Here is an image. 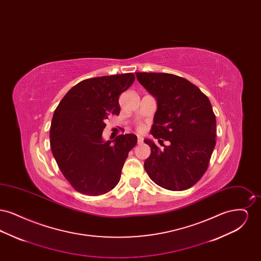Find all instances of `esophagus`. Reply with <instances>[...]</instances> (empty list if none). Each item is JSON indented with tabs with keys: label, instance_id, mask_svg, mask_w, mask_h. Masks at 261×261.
<instances>
[{
	"label": "esophagus",
	"instance_id": "obj_1",
	"mask_svg": "<svg viewBox=\"0 0 261 261\" xmlns=\"http://www.w3.org/2000/svg\"><path fill=\"white\" fill-rule=\"evenodd\" d=\"M143 138L142 137L138 136V140H137V142H138V144L140 145V144H143Z\"/></svg>",
	"mask_w": 261,
	"mask_h": 261
}]
</instances>
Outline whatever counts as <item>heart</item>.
I'll return each mask as SVG.
<instances>
[{"mask_svg":"<svg viewBox=\"0 0 261 261\" xmlns=\"http://www.w3.org/2000/svg\"><path fill=\"white\" fill-rule=\"evenodd\" d=\"M140 130H142V128H140Z\"/></svg>","mask_w":261,"mask_h":261,"instance_id":"heart-1","label":"heart"}]
</instances>
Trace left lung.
Returning <instances> with one entry per match:
<instances>
[{
	"label": "left lung",
	"instance_id": "obj_1",
	"mask_svg": "<svg viewBox=\"0 0 261 261\" xmlns=\"http://www.w3.org/2000/svg\"><path fill=\"white\" fill-rule=\"evenodd\" d=\"M137 79L158 102L150 133V154L144 167L159 186L184 191L194 186L206 171L216 141V119L208 98L185 78L169 73L136 72ZM162 145L163 141H162Z\"/></svg>",
	"mask_w": 261,
	"mask_h": 261
}]
</instances>
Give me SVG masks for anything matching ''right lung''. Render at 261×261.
Returning <instances> with one entry per match:
<instances>
[{
	"mask_svg": "<svg viewBox=\"0 0 261 261\" xmlns=\"http://www.w3.org/2000/svg\"><path fill=\"white\" fill-rule=\"evenodd\" d=\"M134 80L133 73L85 79L66 93L54 112L51 152L65 179L81 194L103 195L120 180L137 136L121 134L105 142L101 134L109 115L120 112L119 95Z\"/></svg>",
	"mask_w": 261,
	"mask_h": 261,
	"instance_id": "right-lung-1",
	"label": "right lung"
}]
</instances>
